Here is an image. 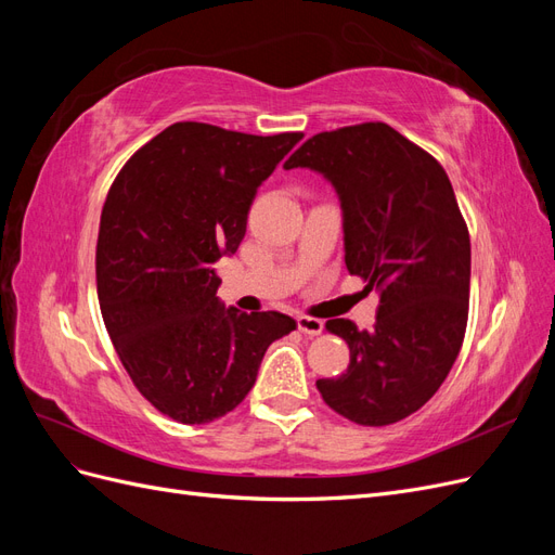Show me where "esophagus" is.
<instances>
[{"label": "esophagus", "mask_w": 555, "mask_h": 555, "mask_svg": "<svg viewBox=\"0 0 555 555\" xmlns=\"http://www.w3.org/2000/svg\"><path fill=\"white\" fill-rule=\"evenodd\" d=\"M296 324H298V331L306 335H319L324 328V322H319V319H314V317H298Z\"/></svg>", "instance_id": "34e87169"}]
</instances>
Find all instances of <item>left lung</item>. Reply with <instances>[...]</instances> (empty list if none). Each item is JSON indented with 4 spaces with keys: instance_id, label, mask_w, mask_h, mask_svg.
<instances>
[{
    "instance_id": "1",
    "label": "left lung",
    "mask_w": 555,
    "mask_h": 555,
    "mask_svg": "<svg viewBox=\"0 0 555 555\" xmlns=\"http://www.w3.org/2000/svg\"><path fill=\"white\" fill-rule=\"evenodd\" d=\"M296 166L333 182L347 271L379 292L371 331L326 322L347 343L349 365L317 389L359 426L396 424L440 389L465 338L469 233L456 194L440 162L386 122L314 133L284 162Z\"/></svg>"
}]
</instances>
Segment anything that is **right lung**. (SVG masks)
<instances>
[{
  "instance_id": "right-lung-1",
  "label": "right lung",
  "mask_w": 555,
  "mask_h": 555,
  "mask_svg": "<svg viewBox=\"0 0 555 555\" xmlns=\"http://www.w3.org/2000/svg\"><path fill=\"white\" fill-rule=\"evenodd\" d=\"M300 139L176 122L111 184L96 238L99 306L133 386L178 424L236 410L268 345L296 328L275 310H224L215 263L238 249L259 184Z\"/></svg>"
}]
</instances>
